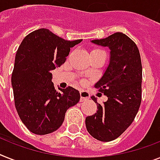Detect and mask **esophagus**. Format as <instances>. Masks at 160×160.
<instances>
[{
	"label": "esophagus",
	"mask_w": 160,
	"mask_h": 160,
	"mask_svg": "<svg viewBox=\"0 0 160 160\" xmlns=\"http://www.w3.org/2000/svg\"><path fill=\"white\" fill-rule=\"evenodd\" d=\"M80 96H81V101H87L90 98V93L87 91H80Z\"/></svg>",
	"instance_id": "34e87169"
}]
</instances>
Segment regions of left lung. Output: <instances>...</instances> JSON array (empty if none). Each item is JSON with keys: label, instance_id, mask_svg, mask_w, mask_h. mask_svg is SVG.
Wrapping results in <instances>:
<instances>
[{"label": "left lung", "instance_id": "obj_1", "mask_svg": "<svg viewBox=\"0 0 160 160\" xmlns=\"http://www.w3.org/2000/svg\"><path fill=\"white\" fill-rule=\"evenodd\" d=\"M91 42L109 49V61L95 88L108 97L97 112L86 118V127L92 137L101 142L118 138L132 124L142 101V67L137 45L122 32H115Z\"/></svg>", "mask_w": 160, "mask_h": 160}]
</instances>
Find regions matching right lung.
Wrapping results in <instances>:
<instances>
[{
  "mask_svg": "<svg viewBox=\"0 0 160 160\" xmlns=\"http://www.w3.org/2000/svg\"><path fill=\"white\" fill-rule=\"evenodd\" d=\"M82 41H67L47 28L26 36L16 52L11 84L20 119L37 135H46L61 126L67 109L78 104L80 94L72 87L59 88L51 71L61 66L71 47Z\"/></svg>",
  "mask_w": 160,
  "mask_h": 160,
  "instance_id": "right-lung-1",
  "label": "right lung"
}]
</instances>
